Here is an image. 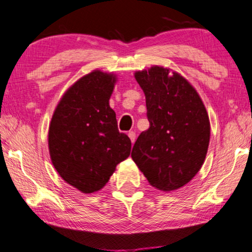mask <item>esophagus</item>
Masks as SVG:
<instances>
[{
  "label": "esophagus",
  "mask_w": 252,
  "mask_h": 252,
  "mask_svg": "<svg viewBox=\"0 0 252 252\" xmlns=\"http://www.w3.org/2000/svg\"><path fill=\"white\" fill-rule=\"evenodd\" d=\"M128 136H129L130 140H131V143H132V144L135 143V140H136V132H135V131H130V132L128 133Z\"/></svg>",
  "instance_id": "obj_1"
}]
</instances>
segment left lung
Segmentation results:
<instances>
[{"mask_svg": "<svg viewBox=\"0 0 252 252\" xmlns=\"http://www.w3.org/2000/svg\"><path fill=\"white\" fill-rule=\"evenodd\" d=\"M146 99L150 128L140 133L131 158L151 186L172 191L202 168L210 143V120L198 93L177 72L154 65L135 72Z\"/></svg>", "mask_w": 252, "mask_h": 252, "instance_id": "left-lung-1", "label": "left lung"}]
</instances>
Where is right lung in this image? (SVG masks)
Masks as SVG:
<instances>
[{
  "mask_svg": "<svg viewBox=\"0 0 252 252\" xmlns=\"http://www.w3.org/2000/svg\"><path fill=\"white\" fill-rule=\"evenodd\" d=\"M116 76L100 70L77 80L60 100L48 131L50 159L60 176L84 193L105 187L131 151L109 106Z\"/></svg>",
  "mask_w": 252,
  "mask_h": 252,
  "instance_id": "obj_1",
  "label": "right lung"
}]
</instances>
